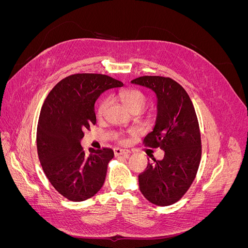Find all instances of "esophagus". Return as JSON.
<instances>
[{
    "label": "esophagus",
    "mask_w": 248,
    "mask_h": 248,
    "mask_svg": "<svg viewBox=\"0 0 248 248\" xmlns=\"http://www.w3.org/2000/svg\"><path fill=\"white\" fill-rule=\"evenodd\" d=\"M114 152H115V155H116V156H119V155H126V156H128V155L130 154L129 150H124V149H120V148H115V149H114Z\"/></svg>",
    "instance_id": "1"
}]
</instances>
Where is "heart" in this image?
I'll list each match as a JSON object with an SVG mask.
<instances>
[{
	"instance_id": "obj_1",
	"label": "heart",
	"mask_w": 248,
	"mask_h": 248,
	"mask_svg": "<svg viewBox=\"0 0 248 248\" xmlns=\"http://www.w3.org/2000/svg\"><path fill=\"white\" fill-rule=\"evenodd\" d=\"M119 99L124 104V107L129 111L133 110H142L147 106V97L141 91L138 89H123L118 92ZM110 101L108 98L102 99L97 108V116L102 118L109 107ZM121 141H124L123 137L120 139Z\"/></svg>"
}]
</instances>
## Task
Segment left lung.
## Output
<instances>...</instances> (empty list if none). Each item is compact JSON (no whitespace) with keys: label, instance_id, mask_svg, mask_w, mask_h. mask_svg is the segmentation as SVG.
I'll return each instance as SVG.
<instances>
[{"label":"left lung","instance_id":"left-lung-1","mask_svg":"<svg viewBox=\"0 0 248 248\" xmlns=\"http://www.w3.org/2000/svg\"><path fill=\"white\" fill-rule=\"evenodd\" d=\"M131 82L156 94V122L144 144L164 151L163 159L153 158L139 176L140 189L152 204L170 206L189 189L199 170L202 141L196 110L183 87L170 78L146 76Z\"/></svg>","mask_w":248,"mask_h":248}]
</instances>
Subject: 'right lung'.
Returning <instances> with one entry per match:
<instances>
[{
    "mask_svg": "<svg viewBox=\"0 0 248 248\" xmlns=\"http://www.w3.org/2000/svg\"><path fill=\"white\" fill-rule=\"evenodd\" d=\"M123 82L104 74L78 73L63 78L44 101L37 126V152L50 184L72 202L86 201L100 190L108 164L114 157L109 148L80 146L86 129L96 124L94 104L101 93Z\"/></svg>",
    "mask_w": 248,
    "mask_h": 248,
    "instance_id": "add662e5",
    "label": "right lung"
}]
</instances>
